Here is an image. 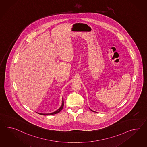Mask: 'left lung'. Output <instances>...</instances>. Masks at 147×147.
<instances>
[{
    "instance_id": "8db88e82",
    "label": "left lung",
    "mask_w": 147,
    "mask_h": 147,
    "mask_svg": "<svg viewBox=\"0 0 147 147\" xmlns=\"http://www.w3.org/2000/svg\"><path fill=\"white\" fill-rule=\"evenodd\" d=\"M91 111H92V110H91Z\"/></svg>"
}]
</instances>
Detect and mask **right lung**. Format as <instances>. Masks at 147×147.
<instances>
[{
  "label": "right lung",
  "instance_id": "add662e5",
  "mask_svg": "<svg viewBox=\"0 0 147 147\" xmlns=\"http://www.w3.org/2000/svg\"><path fill=\"white\" fill-rule=\"evenodd\" d=\"M63 105H64V101H63V99L62 100V105L61 106L60 108H59V109H58L56 111H55V112H54V113H38L39 114H40V115H54V114H56V113H59V112H60L61 111V110L63 109Z\"/></svg>",
  "mask_w": 147,
  "mask_h": 147
}]
</instances>
